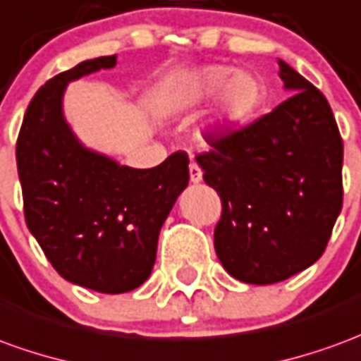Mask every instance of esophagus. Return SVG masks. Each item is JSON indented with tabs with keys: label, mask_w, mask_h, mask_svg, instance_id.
I'll return each mask as SVG.
<instances>
[{
	"label": "esophagus",
	"mask_w": 361,
	"mask_h": 361,
	"mask_svg": "<svg viewBox=\"0 0 361 361\" xmlns=\"http://www.w3.org/2000/svg\"><path fill=\"white\" fill-rule=\"evenodd\" d=\"M189 180L193 181V183H199V181L203 180V170L199 168L197 162L189 164Z\"/></svg>",
	"instance_id": "obj_1"
}]
</instances>
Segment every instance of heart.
Segmentation results:
<instances>
[{"mask_svg":"<svg viewBox=\"0 0 361 361\" xmlns=\"http://www.w3.org/2000/svg\"><path fill=\"white\" fill-rule=\"evenodd\" d=\"M216 93L215 121L221 127H234L250 119L266 97V90L258 75L248 70L234 72L233 68L219 64L197 70L185 90L191 103L211 99Z\"/></svg>","mask_w":361,"mask_h":361,"instance_id":"b5f03b06","label":"heart"}]
</instances>
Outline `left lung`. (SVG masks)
<instances>
[{"label":"left lung","instance_id":"8db88e82","mask_svg":"<svg viewBox=\"0 0 361 361\" xmlns=\"http://www.w3.org/2000/svg\"><path fill=\"white\" fill-rule=\"evenodd\" d=\"M291 90L244 127H215L195 156L221 197L215 250L224 269L254 286L283 281L321 258L342 209L344 145L326 97L279 60Z\"/></svg>","mask_w":361,"mask_h":361}]
</instances>
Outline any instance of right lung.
I'll return each mask as SVG.
<instances>
[{
	"label": "right lung",
	"instance_id": "1",
	"mask_svg": "<svg viewBox=\"0 0 361 361\" xmlns=\"http://www.w3.org/2000/svg\"><path fill=\"white\" fill-rule=\"evenodd\" d=\"M115 62L93 58L49 80L27 107L15 150L29 231L60 276L99 293H127L148 279L160 228L189 181L183 150L135 170L72 135L62 115L68 82Z\"/></svg>",
	"mask_w": 361,
	"mask_h": 361
}]
</instances>
